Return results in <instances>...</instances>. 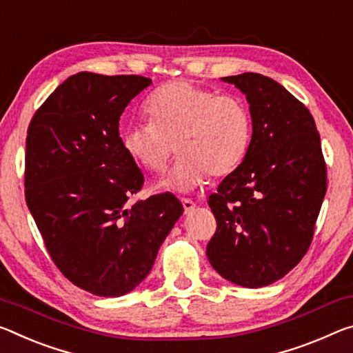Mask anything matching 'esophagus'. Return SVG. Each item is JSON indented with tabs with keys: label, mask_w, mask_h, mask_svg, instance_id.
Listing matches in <instances>:
<instances>
[{
	"label": "esophagus",
	"mask_w": 353,
	"mask_h": 353,
	"mask_svg": "<svg viewBox=\"0 0 353 353\" xmlns=\"http://www.w3.org/2000/svg\"><path fill=\"white\" fill-rule=\"evenodd\" d=\"M182 205H183V210H185V214H188V212H192L194 207H196V204H194L193 199L190 198H182Z\"/></svg>",
	"instance_id": "1"
}]
</instances>
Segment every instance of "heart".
I'll use <instances>...</instances> for the list:
<instances>
[{
	"instance_id": "b5f03b06",
	"label": "heart",
	"mask_w": 353,
	"mask_h": 353,
	"mask_svg": "<svg viewBox=\"0 0 353 353\" xmlns=\"http://www.w3.org/2000/svg\"><path fill=\"white\" fill-rule=\"evenodd\" d=\"M149 122L133 124L122 133V148L144 170L161 172L181 152L166 187L192 190L209 176L232 172L248 152L253 122L247 103L232 94L188 81H171L146 102Z\"/></svg>"
}]
</instances>
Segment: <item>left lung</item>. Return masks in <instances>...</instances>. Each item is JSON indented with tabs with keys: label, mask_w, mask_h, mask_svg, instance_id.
I'll list each match as a JSON object with an SVG mask.
<instances>
[{
	"label": "left lung",
	"mask_w": 353,
	"mask_h": 353,
	"mask_svg": "<svg viewBox=\"0 0 353 353\" xmlns=\"http://www.w3.org/2000/svg\"><path fill=\"white\" fill-rule=\"evenodd\" d=\"M250 103L253 137L242 163L209 196L216 231L207 257L243 288L283 278L306 254L327 192V165L310 110L261 74L221 78Z\"/></svg>",
	"instance_id": "8db88e82"
}]
</instances>
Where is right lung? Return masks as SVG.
<instances>
[{"label":"right lung","instance_id":"obj_1","mask_svg":"<svg viewBox=\"0 0 353 353\" xmlns=\"http://www.w3.org/2000/svg\"><path fill=\"white\" fill-rule=\"evenodd\" d=\"M152 80L80 72L50 94L28 127L25 199L59 272L119 297L150 268L183 207L172 193L130 203L144 176L122 148L119 119Z\"/></svg>","mask_w":353,"mask_h":353}]
</instances>
